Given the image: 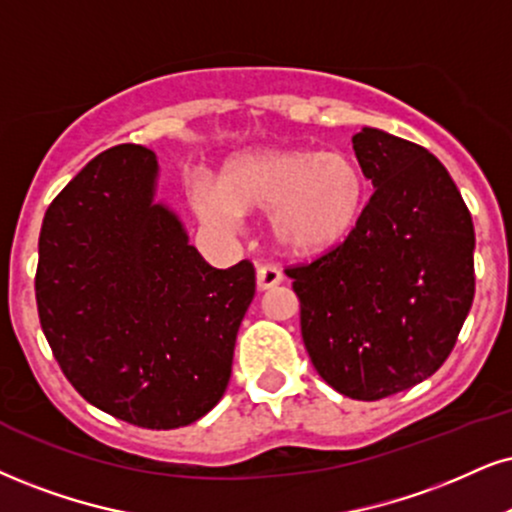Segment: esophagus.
Wrapping results in <instances>:
<instances>
[{"instance_id":"obj_1","label":"esophagus","mask_w":512,"mask_h":512,"mask_svg":"<svg viewBox=\"0 0 512 512\" xmlns=\"http://www.w3.org/2000/svg\"><path fill=\"white\" fill-rule=\"evenodd\" d=\"M282 280H285V275H282V270L277 266H258L256 270V285L258 289H273L277 285H282Z\"/></svg>"}]
</instances>
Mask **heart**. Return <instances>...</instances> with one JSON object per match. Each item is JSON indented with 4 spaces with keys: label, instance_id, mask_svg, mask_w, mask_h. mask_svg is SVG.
<instances>
[{
    "label": "heart",
    "instance_id": "1",
    "mask_svg": "<svg viewBox=\"0 0 512 512\" xmlns=\"http://www.w3.org/2000/svg\"><path fill=\"white\" fill-rule=\"evenodd\" d=\"M218 191L199 185L192 204L201 220L230 225L235 211L270 213L275 242L296 256L337 249L358 230L370 182L358 161L315 149H266L230 161Z\"/></svg>",
    "mask_w": 512,
    "mask_h": 512
}]
</instances>
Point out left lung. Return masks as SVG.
<instances>
[{
    "instance_id": "obj_1",
    "label": "left lung",
    "mask_w": 512,
    "mask_h": 512,
    "mask_svg": "<svg viewBox=\"0 0 512 512\" xmlns=\"http://www.w3.org/2000/svg\"><path fill=\"white\" fill-rule=\"evenodd\" d=\"M353 151L377 187L361 225L285 273L318 375L339 394L380 401L434 375L456 346L475 296V227L425 147L363 128Z\"/></svg>"
}]
</instances>
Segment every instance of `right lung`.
Returning a JSON list of instances; mask_svg holds the SVG:
<instances>
[{
  "label": "right lung",
  "instance_id": "add662e5",
  "mask_svg": "<svg viewBox=\"0 0 512 512\" xmlns=\"http://www.w3.org/2000/svg\"><path fill=\"white\" fill-rule=\"evenodd\" d=\"M154 151L118 144L87 163L44 213L37 315L66 380L144 430H175L223 399L251 261L218 270L178 218L151 204Z\"/></svg>",
  "mask_w": 512,
  "mask_h": 512
}]
</instances>
